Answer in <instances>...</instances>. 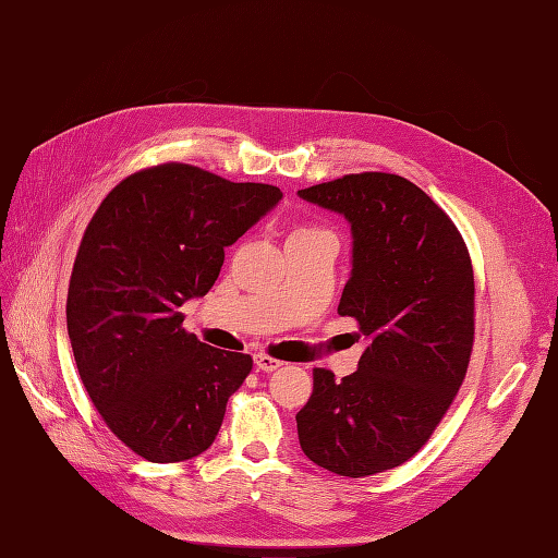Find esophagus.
<instances>
[{
    "label": "esophagus",
    "mask_w": 558,
    "mask_h": 558,
    "mask_svg": "<svg viewBox=\"0 0 558 558\" xmlns=\"http://www.w3.org/2000/svg\"><path fill=\"white\" fill-rule=\"evenodd\" d=\"M253 363H256V367L263 369V373H275V369H279L283 365L281 361H277L272 356H265V353H256V356H253Z\"/></svg>",
    "instance_id": "obj_1"
}]
</instances>
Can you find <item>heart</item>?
Instances as JSON below:
<instances>
[{"label":"heart","instance_id":"b5f03b06","mask_svg":"<svg viewBox=\"0 0 558 558\" xmlns=\"http://www.w3.org/2000/svg\"><path fill=\"white\" fill-rule=\"evenodd\" d=\"M312 232H324V230H318V228H310V226H300V228H295V230L291 232V238H295V234H312Z\"/></svg>","mask_w":558,"mask_h":558}]
</instances>
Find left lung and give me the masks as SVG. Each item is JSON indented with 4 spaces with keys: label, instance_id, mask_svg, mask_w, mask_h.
<instances>
[{
    "label": "left lung",
    "instance_id": "obj_1",
    "mask_svg": "<svg viewBox=\"0 0 558 558\" xmlns=\"http://www.w3.org/2000/svg\"><path fill=\"white\" fill-rule=\"evenodd\" d=\"M298 195L351 226L337 314L356 318L367 340L342 381L314 369L295 416L300 447L335 475H377L428 442L465 379L475 340L470 253L451 218L398 174H347Z\"/></svg>",
    "mask_w": 558,
    "mask_h": 558
}]
</instances>
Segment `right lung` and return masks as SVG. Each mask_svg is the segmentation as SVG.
Segmentation results:
<instances>
[{
  "instance_id": "obj_1",
  "label": "right lung",
  "mask_w": 558,
  "mask_h": 558,
  "mask_svg": "<svg viewBox=\"0 0 558 558\" xmlns=\"http://www.w3.org/2000/svg\"><path fill=\"white\" fill-rule=\"evenodd\" d=\"M281 197L165 162L118 183L83 232L66 293L76 367L105 424L146 461L207 451L248 377V353L199 342L179 307L209 293L226 246Z\"/></svg>"
}]
</instances>
